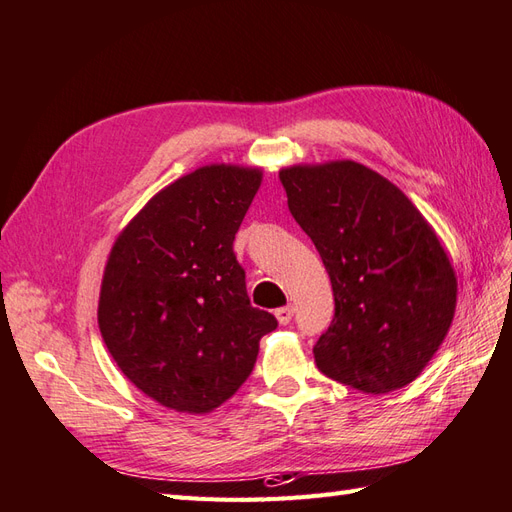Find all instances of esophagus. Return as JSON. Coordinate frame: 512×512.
<instances>
[{
	"label": "esophagus",
	"mask_w": 512,
	"mask_h": 512,
	"mask_svg": "<svg viewBox=\"0 0 512 512\" xmlns=\"http://www.w3.org/2000/svg\"><path fill=\"white\" fill-rule=\"evenodd\" d=\"M292 314H294V310L292 307L288 305V307H279V310H275V316H277V320L281 325H288L290 320H292Z\"/></svg>",
	"instance_id": "34e87169"
}]
</instances>
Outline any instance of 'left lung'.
<instances>
[{
	"label": "left lung",
	"instance_id": "8db88e82",
	"mask_svg": "<svg viewBox=\"0 0 512 512\" xmlns=\"http://www.w3.org/2000/svg\"><path fill=\"white\" fill-rule=\"evenodd\" d=\"M279 178L334 288V320L314 344L318 371L371 395L408 386L456 312V272L434 229L362 163L292 165Z\"/></svg>",
	"mask_w": 512,
	"mask_h": 512
}]
</instances>
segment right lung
I'll return each instance as SVG.
<instances>
[{"label": "right lung", "mask_w": 512, "mask_h": 512, "mask_svg": "<svg viewBox=\"0 0 512 512\" xmlns=\"http://www.w3.org/2000/svg\"><path fill=\"white\" fill-rule=\"evenodd\" d=\"M261 170L205 165L168 185L117 235L98 325L111 358L161 406L205 414L251 375L277 318L246 294L235 233Z\"/></svg>", "instance_id": "obj_1"}]
</instances>
